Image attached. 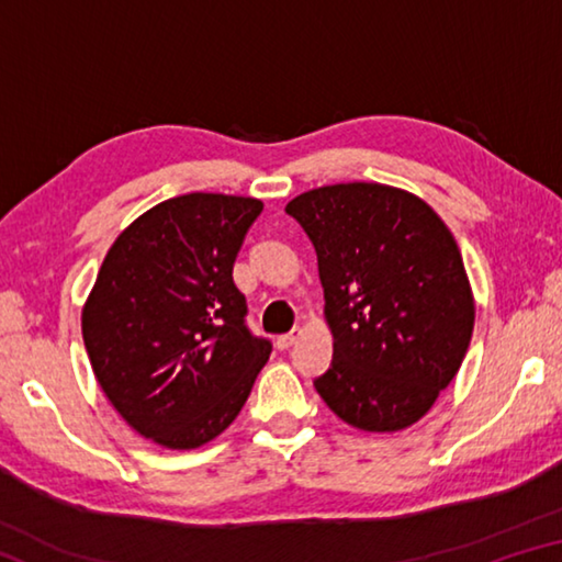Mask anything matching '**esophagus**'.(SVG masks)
Segmentation results:
<instances>
[{
	"label": "esophagus",
	"mask_w": 562,
	"mask_h": 562,
	"mask_svg": "<svg viewBox=\"0 0 562 562\" xmlns=\"http://www.w3.org/2000/svg\"><path fill=\"white\" fill-rule=\"evenodd\" d=\"M300 337H302V329L294 327L292 331H288V335H280L278 341H274V345H278V349H290L292 345H297Z\"/></svg>",
	"instance_id": "1"
}]
</instances>
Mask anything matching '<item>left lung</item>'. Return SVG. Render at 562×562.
Returning a JSON list of instances; mask_svg holds the SVG:
<instances>
[{
	"label": "left lung",
	"instance_id": "left-lung-1",
	"mask_svg": "<svg viewBox=\"0 0 562 562\" xmlns=\"http://www.w3.org/2000/svg\"><path fill=\"white\" fill-rule=\"evenodd\" d=\"M284 211L315 245L335 337L317 394L361 431L416 424L459 372L473 331L451 231L422 198L382 183L315 188Z\"/></svg>",
	"mask_w": 562,
	"mask_h": 562
}]
</instances>
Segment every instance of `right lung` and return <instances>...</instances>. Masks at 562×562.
<instances>
[{
    "label": "right lung",
    "instance_id": "1",
    "mask_svg": "<svg viewBox=\"0 0 562 562\" xmlns=\"http://www.w3.org/2000/svg\"><path fill=\"white\" fill-rule=\"evenodd\" d=\"M255 198L188 193L150 207L103 260L83 345L113 408L166 449H198L240 414L270 339L245 325L233 265Z\"/></svg>",
    "mask_w": 562,
    "mask_h": 562
}]
</instances>
